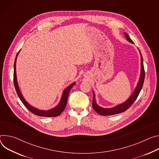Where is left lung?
<instances>
[{
  "mask_svg": "<svg viewBox=\"0 0 159 159\" xmlns=\"http://www.w3.org/2000/svg\"><path fill=\"white\" fill-rule=\"evenodd\" d=\"M125 37L128 41H129L131 43H134L132 41V40L129 37V35L126 33H125ZM139 53H140V56H141V75H140V77H139L138 83L137 84V86L136 87L135 90H134L133 93L130 96V97L126 101H125V102H123L122 103H120L118 105H116V106L112 107V108H109V109L103 108V107H100L99 105H98L97 104L95 98V93L93 91V100H92L93 109L100 115L111 116V115L117 114L125 112L131 106L132 104L134 103V102L137 98L141 90H142V89L143 84L144 83V80H145V69H144V66H143V57H142V54H141L140 51H139Z\"/></svg>",
  "mask_w": 159,
  "mask_h": 159,
  "instance_id": "left-lung-1",
  "label": "left lung"
}]
</instances>
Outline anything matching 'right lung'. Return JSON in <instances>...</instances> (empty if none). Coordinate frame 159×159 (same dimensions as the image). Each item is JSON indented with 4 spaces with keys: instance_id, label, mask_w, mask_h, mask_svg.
Segmentation results:
<instances>
[{
    "instance_id": "right-lung-1",
    "label": "right lung",
    "mask_w": 159,
    "mask_h": 159,
    "mask_svg": "<svg viewBox=\"0 0 159 159\" xmlns=\"http://www.w3.org/2000/svg\"><path fill=\"white\" fill-rule=\"evenodd\" d=\"M20 52V51H19ZM19 52L17 53L16 56V59L14 61V86L15 89L17 92V95H18L19 98H20V100H21V102H23V103L25 105V106L33 114L39 116H42V117H56L59 116L65 109L66 104H67V98L69 96V92L70 90V89H72V87L76 84V83H73L72 84H70L68 87H67L66 89L64 90L63 93L61 97V99L59 103V104L57 105V106L54 108L51 109L50 110L48 111H42V110H39L37 108H34L31 105H30L24 98V97H23L20 88L18 86V84H17V78H16V59H17V55H18Z\"/></svg>"
}]
</instances>
